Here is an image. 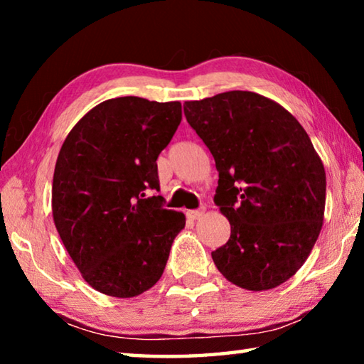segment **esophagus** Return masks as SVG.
Here are the masks:
<instances>
[{"mask_svg":"<svg viewBox=\"0 0 364 364\" xmlns=\"http://www.w3.org/2000/svg\"><path fill=\"white\" fill-rule=\"evenodd\" d=\"M204 213H205L204 208H200V210H189V212H188V218L196 221V220H199Z\"/></svg>","mask_w":364,"mask_h":364,"instance_id":"obj_1","label":"esophagus"}]
</instances>
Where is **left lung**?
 <instances>
[{
  "label": "left lung",
  "instance_id": "1",
  "mask_svg": "<svg viewBox=\"0 0 364 364\" xmlns=\"http://www.w3.org/2000/svg\"><path fill=\"white\" fill-rule=\"evenodd\" d=\"M184 115L215 159V204L231 225L213 263L247 291L281 286L323 228L326 171L310 136L281 104L252 91L186 101Z\"/></svg>",
  "mask_w": 364,
  "mask_h": 364
}]
</instances>
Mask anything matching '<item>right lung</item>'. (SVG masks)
Returning a JSON list of instances; mask_svg holds the SVG:
<instances>
[{"instance_id":"obj_1","label":"right lung","mask_w":364,"mask_h":364,"mask_svg":"<svg viewBox=\"0 0 364 364\" xmlns=\"http://www.w3.org/2000/svg\"><path fill=\"white\" fill-rule=\"evenodd\" d=\"M181 122V102L125 96L86 112L67 134L53 176V218L82 278L130 299L156 284L186 218L164 208L157 157Z\"/></svg>"}]
</instances>
